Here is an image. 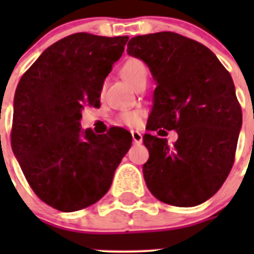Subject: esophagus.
I'll use <instances>...</instances> for the list:
<instances>
[{
    "mask_svg": "<svg viewBox=\"0 0 254 254\" xmlns=\"http://www.w3.org/2000/svg\"><path fill=\"white\" fill-rule=\"evenodd\" d=\"M132 134V140H133L134 143H141L142 142V134L138 131H131Z\"/></svg>",
    "mask_w": 254,
    "mask_h": 254,
    "instance_id": "esophagus-1",
    "label": "esophagus"
}]
</instances>
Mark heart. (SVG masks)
I'll list each match as a JSON object with an SVG mask.
<instances>
[{"instance_id": "1", "label": "heart", "mask_w": 254, "mask_h": 254, "mask_svg": "<svg viewBox=\"0 0 254 254\" xmlns=\"http://www.w3.org/2000/svg\"><path fill=\"white\" fill-rule=\"evenodd\" d=\"M123 77L127 80L134 87H137L141 82H146L147 80V67L143 64L142 61L138 58H129L123 64L121 68ZM143 112L140 109H132V111H126L120 114V122L134 127V126L140 125L142 120Z\"/></svg>"}]
</instances>
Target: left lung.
Returning a JSON list of instances; mask_svg holds the SVG:
<instances>
[{"instance_id": "left-lung-1", "label": "left lung", "mask_w": 254, "mask_h": 254, "mask_svg": "<svg viewBox=\"0 0 254 254\" xmlns=\"http://www.w3.org/2000/svg\"><path fill=\"white\" fill-rule=\"evenodd\" d=\"M127 53L149 66L158 85L147 128L178 133L173 146L150 133L142 137L147 188L168 205L205 202L234 164L242 108L232 76L207 47L173 31L132 38Z\"/></svg>"}]
</instances>
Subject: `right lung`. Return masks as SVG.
I'll use <instances>...</instances> for the list:
<instances>
[{"label":"right lung","instance_id":"1","mask_svg":"<svg viewBox=\"0 0 254 254\" xmlns=\"http://www.w3.org/2000/svg\"><path fill=\"white\" fill-rule=\"evenodd\" d=\"M128 37L76 33L46 49L15 91L11 146L31 190L64 212L98 202L131 147L128 131L80 127L81 111L100 107L103 82Z\"/></svg>","mask_w":254,"mask_h":254}]
</instances>
